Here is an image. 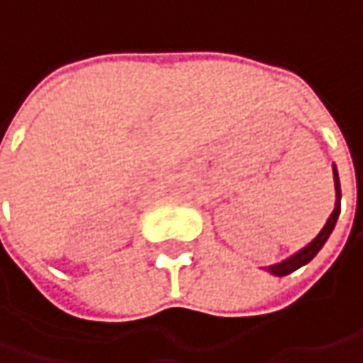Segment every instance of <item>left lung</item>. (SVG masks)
<instances>
[{
  "mask_svg": "<svg viewBox=\"0 0 363 363\" xmlns=\"http://www.w3.org/2000/svg\"><path fill=\"white\" fill-rule=\"evenodd\" d=\"M333 182H335V208H333V212H331V216L328 218V222H325V226L321 228V232L315 236L311 242L307 244L305 248H301L299 252H295L293 257H289L283 262H279V264H271L267 271L274 274V277H285L289 272L297 271L299 267L303 264H307L309 260H313L315 255L323 248V244L328 242L329 234L333 232L335 228V222H337V218H340V212H342V188H340V175H337V169H335V165H333Z\"/></svg>",
  "mask_w": 363,
  "mask_h": 363,
  "instance_id": "left-lung-1",
  "label": "left lung"
}]
</instances>
